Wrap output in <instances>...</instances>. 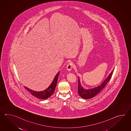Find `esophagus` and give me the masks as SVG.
<instances>
[{
  "mask_svg": "<svg viewBox=\"0 0 131 131\" xmlns=\"http://www.w3.org/2000/svg\"><path fill=\"white\" fill-rule=\"evenodd\" d=\"M73 67V64L72 62H69V63H68V64H67V69L68 70H71L72 69Z\"/></svg>",
  "mask_w": 131,
  "mask_h": 131,
  "instance_id": "obj_1",
  "label": "esophagus"
}]
</instances>
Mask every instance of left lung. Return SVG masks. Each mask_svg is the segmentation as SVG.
I'll return each mask as SVG.
<instances>
[{
  "mask_svg": "<svg viewBox=\"0 0 131 131\" xmlns=\"http://www.w3.org/2000/svg\"><path fill=\"white\" fill-rule=\"evenodd\" d=\"M113 73V70L111 72V73L108 76V77L106 78L100 86L91 89H84L83 88H82V86H81V85L80 81L79 79H78V94L79 95H80L81 97L83 98L84 99H90L94 97L100 92L101 91L105 86H106V85L107 84L110 80L111 78Z\"/></svg>",
  "mask_w": 131,
  "mask_h": 131,
  "instance_id": "8db88e82",
  "label": "left lung"
}]
</instances>
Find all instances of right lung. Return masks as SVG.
I'll use <instances>...</instances> for the list:
<instances>
[{
	"instance_id": "add662e5",
	"label": "right lung",
	"mask_w": 131,
	"mask_h": 131,
	"mask_svg": "<svg viewBox=\"0 0 131 131\" xmlns=\"http://www.w3.org/2000/svg\"><path fill=\"white\" fill-rule=\"evenodd\" d=\"M59 72H58L56 74L55 78L53 80L52 82L50 84V86L47 89H45L44 91H41V92H37L36 91H34L30 89H29L28 88L24 86L25 89H27L31 94L35 97L41 99H46L49 97H50L51 95L53 94L56 88V85L58 81V79L59 77Z\"/></svg>"
}]
</instances>
